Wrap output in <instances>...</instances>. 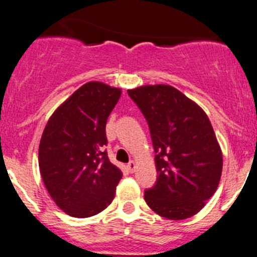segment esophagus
I'll use <instances>...</instances> for the list:
<instances>
[{
	"label": "esophagus",
	"instance_id": "34e87169",
	"mask_svg": "<svg viewBox=\"0 0 257 257\" xmlns=\"http://www.w3.org/2000/svg\"><path fill=\"white\" fill-rule=\"evenodd\" d=\"M136 168H137V164L136 162H133V160H131V162L128 163V170L131 173H134L136 172Z\"/></svg>",
	"mask_w": 257,
	"mask_h": 257
}]
</instances>
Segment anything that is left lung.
<instances>
[{"label":"left lung","mask_w":257,"mask_h":257,"mask_svg":"<svg viewBox=\"0 0 257 257\" xmlns=\"http://www.w3.org/2000/svg\"><path fill=\"white\" fill-rule=\"evenodd\" d=\"M128 95L143 113L155 152L158 179L144 193L148 206L167 219L193 216L214 195L222 172L208 115L167 84L143 85Z\"/></svg>","instance_id":"1"}]
</instances>
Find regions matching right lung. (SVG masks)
<instances>
[{"instance_id": "add662e5", "label": "right lung", "mask_w": 257, "mask_h": 257, "mask_svg": "<svg viewBox=\"0 0 257 257\" xmlns=\"http://www.w3.org/2000/svg\"><path fill=\"white\" fill-rule=\"evenodd\" d=\"M120 89L89 82L52 114L38 149L43 183L59 209L97 215L112 203L123 173L108 159L105 124Z\"/></svg>"}]
</instances>
